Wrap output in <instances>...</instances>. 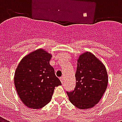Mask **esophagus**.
I'll use <instances>...</instances> for the list:
<instances>
[{
    "instance_id": "esophagus-1",
    "label": "esophagus",
    "mask_w": 122,
    "mask_h": 122,
    "mask_svg": "<svg viewBox=\"0 0 122 122\" xmlns=\"http://www.w3.org/2000/svg\"><path fill=\"white\" fill-rule=\"evenodd\" d=\"M64 78H64V76H62L60 78V80H61V82L62 84H63L64 83V80H65Z\"/></svg>"
}]
</instances>
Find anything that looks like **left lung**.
I'll list each match as a JSON object with an SVG mask.
<instances>
[{
	"mask_svg": "<svg viewBox=\"0 0 122 122\" xmlns=\"http://www.w3.org/2000/svg\"><path fill=\"white\" fill-rule=\"evenodd\" d=\"M77 63L76 86L66 92L70 101L78 108H90L98 103L106 91L108 75L105 65L90 52L80 56Z\"/></svg>",
	"mask_w": 122,
	"mask_h": 122,
	"instance_id": "1",
	"label": "left lung"
}]
</instances>
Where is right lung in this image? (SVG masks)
I'll list each match as a JSON object with an SVG mask.
<instances>
[{
    "label": "right lung",
    "instance_id": "right-lung-1",
    "mask_svg": "<svg viewBox=\"0 0 122 122\" xmlns=\"http://www.w3.org/2000/svg\"><path fill=\"white\" fill-rule=\"evenodd\" d=\"M51 58V54L39 49L24 57L17 66L14 84L19 97L27 107H44L51 101L55 87L61 84L50 65Z\"/></svg>",
    "mask_w": 122,
    "mask_h": 122
}]
</instances>
